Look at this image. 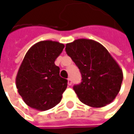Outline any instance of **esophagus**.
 <instances>
[{"label":"esophagus","mask_w":134,"mask_h":134,"mask_svg":"<svg viewBox=\"0 0 134 134\" xmlns=\"http://www.w3.org/2000/svg\"><path fill=\"white\" fill-rule=\"evenodd\" d=\"M67 84H68V85H72V80H71L70 77H69L67 79Z\"/></svg>","instance_id":"1"}]
</instances>
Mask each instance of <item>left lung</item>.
Instances as JSON below:
<instances>
[{
  "label": "left lung",
  "mask_w": 134,
  "mask_h": 134,
  "mask_svg": "<svg viewBox=\"0 0 134 134\" xmlns=\"http://www.w3.org/2000/svg\"><path fill=\"white\" fill-rule=\"evenodd\" d=\"M65 49L81 74L82 81L73 88L79 100L93 108L111 103L120 90L123 74L109 51L88 39L67 43Z\"/></svg>",
  "instance_id": "left-lung-1"
}]
</instances>
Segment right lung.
Returning a JSON list of instances; mask_svg holds the SVG:
<instances>
[{
    "mask_svg": "<svg viewBox=\"0 0 134 134\" xmlns=\"http://www.w3.org/2000/svg\"><path fill=\"white\" fill-rule=\"evenodd\" d=\"M64 45L51 40L41 41L26 53L16 76V87L29 107L46 111L57 105L67 87V80L60 76L55 60Z\"/></svg>",
    "mask_w": 134,
    "mask_h": 134,
    "instance_id": "1",
    "label": "right lung"
}]
</instances>
